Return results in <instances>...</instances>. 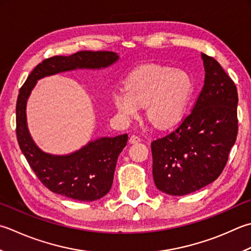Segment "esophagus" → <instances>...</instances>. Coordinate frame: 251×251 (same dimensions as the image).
<instances>
[{
	"instance_id": "34e87169",
	"label": "esophagus",
	"mask_w": 251,
	"mask_h": 251,
	"mask_svg": "<svg viewBox=\"0 0 251 251\" xmlns=\"http://www.w3.org/2000/svg\"><path fill=\"white\" fill-rule=\"evenodd\" d=\"M140 141H141L140 137L136 136V135H131V136H130V138H129V142H130V144H138V142H140Z\"/></svg>"
}]
</instances>
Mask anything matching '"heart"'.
Listing matches in <instances>:
<instances>
[{
	"instance_id": "obj_1",
	"label": "heart",
	"mask_w": 251,
	"mask_h": 251,
	"mask_svg": "<svg viewBox=\"0 0 251 251\" xmlns=\"http://www.w3.org/2000/svg\"><path fill=\"white\" fill-rule=\"evenodd\" d=\"M188 73L158 64L136 67L124 81V91L112 95V103L126 119H136L139 107L160 129H170L184 120L194 93Z\"/></svg>"
}]
</instances>
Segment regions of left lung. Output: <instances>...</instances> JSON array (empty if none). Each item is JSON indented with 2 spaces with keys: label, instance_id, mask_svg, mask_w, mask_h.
<instances>
[{
  "label": "left lung",
  "instance_id": "obj_1",
  "mask_svg": "<svg viewBox=\"0 0 251 251\" xmlns=\"http://www.w3.org/2000/svg\"><path fill=\"white\" fill-rule=\"evenodd\" d=\"M204 85L191 113L174 131L151 142L156 188L184 196L217 179L228 160L238 131V95L222 66L201 53Z\"/></svg>",
  "mask_w": 251,
  "mask_h": 251
}]
</instances>
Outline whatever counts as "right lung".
I'll use <instances>...</instances> for the list:
<instances>
[{
    "label": "right lung",
    "mask_w": 251,
    "mask_h": 251,
    "mask_svg": "<svg viewBox=\"0 0 251 251\" xmlns=\"http://www.w3.org/2000/svg\"><path fill=\"white\" fill-rule=\"evenodd\" d=\"M120 56L110 51H80L70 56H52L34 67L19 89L16 103V135L19 148L41 183L52 193L79 201H93L109 193L117 159L127 145V134L103 137L67 155H53L40 150L29 134L26 104L37 81L54 74L112 65Z\"/></svg>",
    "instance_id": "1"
}]
</instances>
